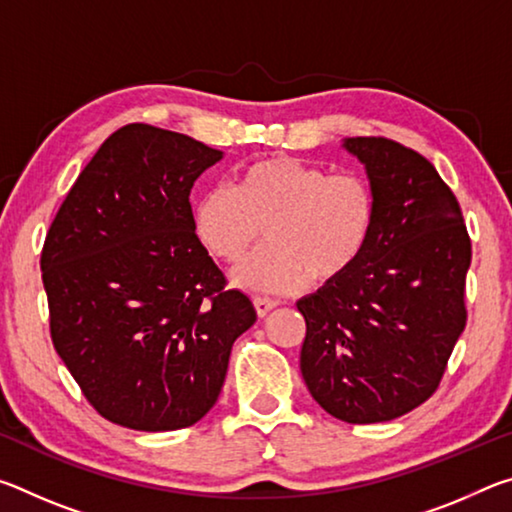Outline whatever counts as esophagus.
<instances>
[{
    "instance_id": "esophagus-1",
    "label": "esophagus",
    "mask_w": 512,
    "mask_h": 512,
    "mask_svg": "<svg viewBox=\"0 0 512 512\" xmlns=\"http://www.w3.org/2000/svg\"><path fill=\"white\" fill-rule=\"evenodd\" d=\"M253 305H255L257 316H266L268 311H271L273 307H277V302H275V300H271V298H255V300H253Z\"/></svg>"
}]
</instances>
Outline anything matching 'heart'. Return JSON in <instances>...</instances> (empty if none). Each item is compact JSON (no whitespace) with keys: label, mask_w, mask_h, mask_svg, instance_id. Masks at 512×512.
Here are the masks:
<instances>
[{"label":"heart","mask_w":512,"mask_h":512,"mask_svg":"<svg viewBox=\"0 0 512 512\" xmlns=\"http://www.w3.org/2000/svg\"><path fill=\"white\" fill-rule=\"evenodd\" d=\"M375 219L366 178L291 155L244 164L235 189H207L192 207L196 239L221 262H239L264 225L268 244L235 268V282L266 293L341 280L368 250Z\"/></svg>","instance_id":"1"}]
</instances>
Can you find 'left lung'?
<instances>
[{
	"mask_svg": "<svg viewBox=\"0 0 512 512\" xmlns=\"http://www.w3.org/2000/svg\"><path fill=\"white\" fill-rule=\"evenodd\" d=\"M366 167L377 219L352 271L298 300L302 379L350 424L395 420L436 391L465 329L472 262L463 212L433 164L386 137H345Z\"/></svg>",
	"mask_w": 512,
	"mask_h": 512,
	"instance_id": "1",
	"label": "left lung"
}]
</instances>
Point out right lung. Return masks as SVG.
Returning a JSON list of instances; mask_svg holds the SVG:
<instances>
[{
    "label": "right lung",
    "mask_w": 512,
    "mask_h": 512,
    "mask_svg": "<svg viewBox=\"0 0 512 512\" xmlns=\"http://www.w3.org/2000/svg\"><path fill=\"white\" fill-rule=\"evenodd\" d=\"M223 151L128 124L94 153L42 248L51 341L103 418L192 427L212 409L253 302L194 235L189 192Z\"/></svg>",
    "instance_id": "obj_1"
}]
</instances>
